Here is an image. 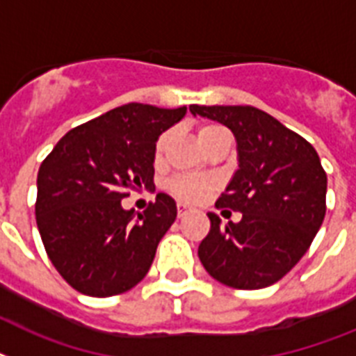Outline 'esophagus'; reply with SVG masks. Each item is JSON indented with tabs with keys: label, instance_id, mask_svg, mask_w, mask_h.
I'll list each match as a JSON object with an SVG mask.
<instances>
[{
	"label": "esophagus",
	"instance_id": "34e87169",
	"mask_svg": "<svg viewBox=\"0 0 356 356\" xmlns=\"http://www.w3.org/2000/svg\"><path fill=\"white\" fill-rule=\"evenodd\" d=\"M188 210H190V207H186V204H183V203H177V216H179V218H183Z\"/></svg>",
	"mask_w": 356,
	"mask_h": 356
}]
</instances>
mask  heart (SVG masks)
Here are the masks:
<instances>
[{"label": "heart", "instance_id": "obj_1", "mask_svg": "<svg viewBox=\"0 0 356 356\" xmlns=\"http://www.w3.org/2000/svg\"><path fill=\"white\" fill-rule=\"evenodd\" d=\"M221 133H228L223 126L219 124H203L197 129V138L201 146H207L213 137H218ZM170 133L164 131L159 135L157 143H155V159H161L166 144H168ZM218 188V183L212 177H201V175H177L168 181V190L181 201L188 203H199L207 199L210 193Z\"/></svg>", "mask_w": 356, "mask_h": 356}]
</instances>
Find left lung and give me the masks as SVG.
I'll return each mask as SVG.
<instances>
[{
    "instance_id": "1",
    "label": "left lung",
    "mask_w": 356,
    "mask_h": 356,
    "mask_svg": "<svg viewBox=\"0 0 356 356\" xmlns=\"http://www.w3.org/2000/svg\"><path fill=\"white\" fill-rule=\"evenodd\" d=\"M218 120L238 140L239 170L216 208L241 212L221 225L208 213L210 232L199 259L228 287L263 289L282 280L309 250L325 216L327 175L316 149L302 135L252 106H190Z\"/></svg>"
}]
</instances>
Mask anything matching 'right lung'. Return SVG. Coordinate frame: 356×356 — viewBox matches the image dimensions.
Returning a JSON list of instances; mask_svg holds the SVG:
<instances>
[{"label":"right lung","mask_w":356,"mask_h":356,"mask_svg":"<svg viewBox=\"0 0 356 356\" xmlns=\"http://www.w3.org/2000/svg\"><path fill=\"white\" fill-rule=\"evenodd\" d=\"M186 108L131 102L63 135L38 170L36 225L49 259L78 293L106 298L135 287L177 218L157 193L143 213L124 210L131 190L153 188L159 135Z\"/></svg>","instance_id":"obj_1"}]
</instances>
